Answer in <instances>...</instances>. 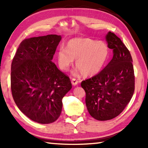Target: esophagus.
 <instances>
[{
  "mask_svg": "<svg viewBox=\"0 0 148 148\" xmlns=\"http://www.w3.org/2000/svg\"><path fill=\"white\" fill-rule=\"evenodd\" d=\"M78 84V81L76 78H72V84L73 86H76V85Z\"/></svg>",
  "mask_w": 148,
  "mask_h": 148,
  "instance_id": "esophagus-1",
  "label": "esophagus"
}]
</instances>
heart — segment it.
<instances>
[{"label":"heart","mask_w":148,"mask_h":148,"mask_svg":"<svg viewBox=\"0 0 148 148\" xmlns=\"http://www.w3.org/2000/svg\"><path fill=\"white\" fill-rule=\"evenodd\" d=\"M109 52L108 46L104 42L75 38L68 42L66 47H59L57 58L60 69L63 71H67L76 59V72L81 71L84 76H91L102 69L108 58Z\"/></svg>","instance_id":"b5f03b06"}]
</instances>
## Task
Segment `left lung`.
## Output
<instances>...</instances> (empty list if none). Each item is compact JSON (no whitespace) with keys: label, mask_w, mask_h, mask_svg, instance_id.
Returning <instances> with one entry per match:
<instances>
[{"label":"left lung","mask_w":148,"mask_h":148,"mask_svg":"<svg viewBox=\"0 0 148 148\" xmlns=\"http://www.w3.org/2000/svg\"><path fill=\"white\" fill-rule=\"evenodd\" d=\"M106 40L113 50L112 60L99 73L81 83L86 93L87 110L99 121L119 116L134 91V68L129 49L113 32H109Z\"/></svg>","instance_id":"8db88e82"}]
</instances>
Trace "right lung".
<instances>
[{
	"mask_svg": "<svg viewBox=\"0 0 148 148\" xmlns=\"http://www.w3.org/2000/svg\"><path fill=\"white\" fill-rule=\"evenodd\" d=\"M61 36L49 34L25 38L20 43L11 66V91L18 108L42 124L59 118L62 100L72 88L69 77L51 60Z\"/></svg>",
	"mask_w": 148,
	"mask_h": 148,
	"instance_id": "add662e5",
	"label": "right lung"
}]
</instances>
